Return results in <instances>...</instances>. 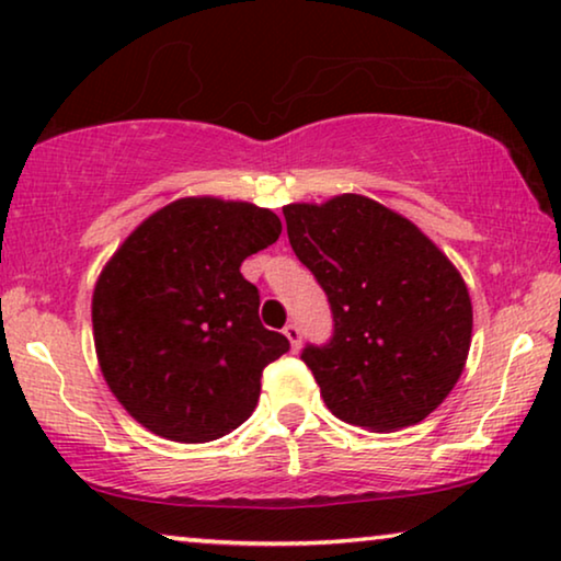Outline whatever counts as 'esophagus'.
Returning a JSON list of instances; mask_svg holds the SVG:
<instances>
[{"mask_svg":"<svg viewBox=\"0 0 561 561\" xmlns=\"http://www.w3.org/2000/svg\"><path fill=\"white\" fill-rule=\"evenodd\" d=\"M284 337L289 340L291 350H299V345H302V330H299L295 322H291V324H287V328H284Z\"/></svg>","mask_w":561,"mask_h":561,"instance_id":"34e87169","label":"esophagus"}]
</instances>
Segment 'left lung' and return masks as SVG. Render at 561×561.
Returning a JSON list of instances; mask_svg holds the SVG:
<instances>
[{
    "instance_id": "1",
    "label": "left lung",
    "mask_w": 561,
    "mask_h": 561,
    "mask_svg": "<svg viewBox=\"0 0 561 561\" xmlns=\"http://www.w3.org/2000/svg\"><path fill=\"white\" fill-rule=\"evenodd\" d=\"M282 211L332 307V340L302 353L324 405L375 433L421 423L454 390L471 347L461 272L413 221L367 196Z\"/></svg>"
}]
</instances>
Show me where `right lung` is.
<instances>
[{
	"label": "right lung",
	"mask_w": 561,
	"mask_h": 561,
	"mask_svg": "<svg viewBox=\"0 0 561 561\" xmlns=\"http://www.w3.org/2000/svg\"><path fill=\"white\" fill-rule=\"evenodd\" d=\"M279 233L270 208L188 196L150 214L103 266L98 365L144 428L206 443L254 413L264 367L289 340L259 322V289L239 266Z\"/></svg>",
	"instance_id": "1"
}]
</instances>
